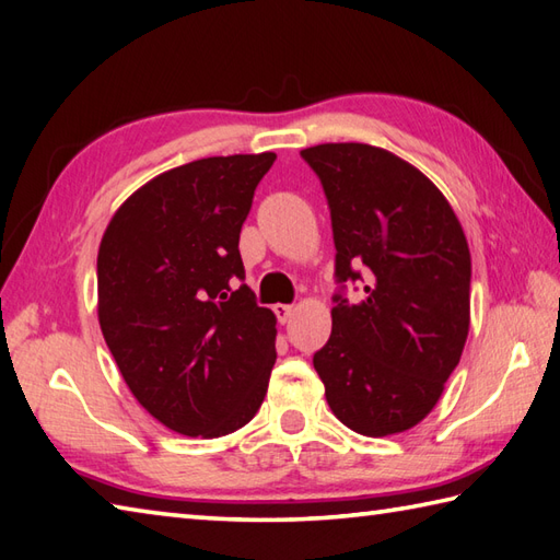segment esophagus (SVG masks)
<instances>
[{
    "label": "esophagus",
    "instance_id": "1",
    "mask_svg": "<svg viewBox=\"0 0 560 560\" xmlns=\"http://www.w3.org/2000/svg\"><path fill=\"white\" fill-rule=\"evenodd\" d=\"M273 315H277V319L281 325H287L291 315H293V305H283V303H277L273 305Z\"/></svg>",
    "mask_w": 560,
    "mask_h": 560
}]
</instances>
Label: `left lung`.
<instances>
[{
	"label": "left lung",
	"mask_w": 560,
	"mask_h": 560,
	"mask_svg": "<svg viewBox=\"0 0 560 560\" xmlns=\"http://www.w3.org/2000/svg\"><path fill=\"white\" fill-rule=\"evenodd\" d=\"M301 156L327 195L341 293L313 355L331 413L371 438L409 431L433 411L469 335L471 255L443 192L411 163L371 144H317Z\"/></svg>",
	"instance_id": "left-lung-1"
}]
</instances>
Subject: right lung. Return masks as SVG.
<instances>
[{
  "label": "right lung",
  "mask_w": 560,
  "mask_h": 560,
  "mask_svg": "<svg viewBox=\"0 0 560 560\" xmlns=\"http://www.w3.org/2000/svg\"><path fill=\"white\" fill-rule=\"evenodd\" d=\"M277 153L185 163L141 185L98 247V323L127 387L189 438L243 428L267 395L277 317L245 283L243 221Z\"/></svg>",
  "instance_id": "1"
}]
</instances>
